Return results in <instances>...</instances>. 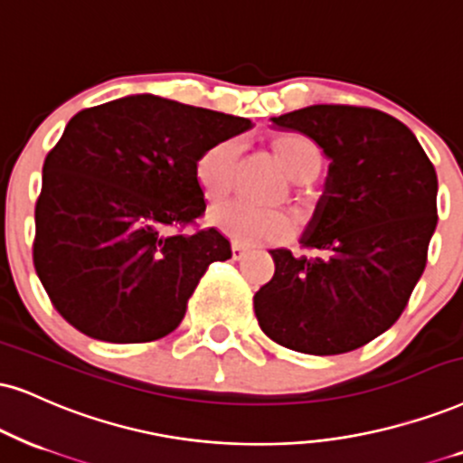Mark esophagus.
<instances>
[{"label": "esophagus", "instance_id": "1", "mask_svg": "<svg viewBox=\"0 0 463 463\" xmlns=\"http://www.w3.org/2000/svg\"><path fill=\"white\" fill-rule=\"evenodd\" d=\"M245 254H248V248H243V245H237V243L232 245V259L241 260Z\"/></svg>", "mask_w": 463, "mask_h": 463}]
</instances>
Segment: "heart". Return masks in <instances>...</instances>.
Returning <instances> with one entry per match:
<instances>
[{
    "instance_id": "b5f03b06",
    "label": "heart",
    "mask_w": 463,
    "mask_h": 463,
    "mask_svg": "<svg viewBox=\"0 0 463 463\" xmlns=\"http://www.w3.org/2000/svg\"><path fill=\"white\" fill-rule=\"evenodd\" d=\"M279 160L290 179L309 184L320 173V151L301 134H284L275 140ZM243 140L226 138L203 151L196 162V181L209 198H222L235 188L241 166ZM209 222L237 245L282 243L297 231V220L284 209H260L245 201H226L212 207Z\"/></svg>"
}]
</instances>
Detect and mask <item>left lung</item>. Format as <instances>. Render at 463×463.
I'll use <instances>...</instances> for the list:
<instances>
[{"mask_svg":"<svg viewBox=\"0 0 463 463\" xmlns=\"http://www.w3.org/2000/svg\"><path fill=\"white\" fill-rule=\"evenodd\" d=\"M271 121L312 138L329 173L299 239L309 254L271 250L256 318L297 353H350L393 326L423 275L438 224L434 164L411 128L376 109L314 104Z\"/></svg>","mask_w":463,"mask_h":463,"instance_id":"8db88e82","label":"left lung"}]
</instances>
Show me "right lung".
Returning a JSON list of instances; mask_svg holds the SVG:
<instances>
[{"mask_svg":"<svg viewBox=\"0 0 463 463\" xmlns=\"http://www.w3.org/2000/svg\"><path fill=\"white\" fill-rule=\"evenodd\" d=\"M251 121L137 93L85 109L46 156L33 265L57 307L85 335L154 342L179 326L198 279L231 259L204 213L196 162Z\"/></svg>","mask_w":463,"mask_h":463,"instance_id":"1","label":"right lung"}]
</instances>
